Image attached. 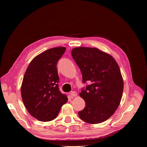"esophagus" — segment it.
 Listing matches in <instances>:
<instances>
[{"label": "esophagus", "instance_id": "34e87169", "mask_svg": "<svg viewBox=\"0 0 147 147\" xmlns=\"http://www.w3.org/2000/svg\"><path fill=\"white\" fill-rule=\"evenodd\" d=\"M70 96H72V97H75V96H77V93L75 92V91H72V92L70 93Z\"/></svg>", "mask_w": 147, "mask_h": 147}]
</instances>
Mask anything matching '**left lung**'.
<instances>
[{
  "label": "left lung",
  "instance_id": "8db88e82",
  "mask_svg": "<svg viewBox=\"0 0 147 147\" xmlns=\"http://www.w3.org/2000/svg\"><path fill=\"white\" fill-rule=\"evenodd\" d=\"M72 56L81 70L83 83H91L80 93L86 105L78 112L80 118L90 124L106 121L118 107L123 95V80L118 64L96 48H75Z\"/></svg>",
  "mask_w": 147,
  "mask_h": 147
}]
</instances>
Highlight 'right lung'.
<instances>
[{"label": "right lung", "instance_id": "obj_1", "mask_svg": "<svg viewBox=\"0 0 147 147\" xmlns=\"http://www.w3.org/2000/svg\"><path fill=\"white\" fill-rule=\"evenodd\" d=\"M66 48L56 47L38 55L30 62L21 88L26 109L40 121L55 119L67 97L61 92L57 64Z\"/></svg>", "mask_w": 147, "mask_h": 147}]
</instances>
